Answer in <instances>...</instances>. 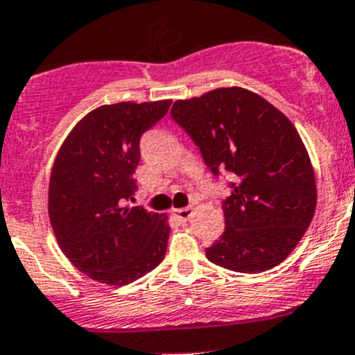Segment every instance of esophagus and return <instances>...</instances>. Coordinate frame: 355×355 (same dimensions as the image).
<instances>
[{
    "label": "esophagus",
    "instance_id": "esophagus-1",
    "mask_svg": "<svg viewBox=\"0 0 355 355\" xmlns=\"http://www.w3.org/2000/svg\"><path fill=\"white\" fill-rule=\"evenodd\" d=\"M175 215H177V218L180 220V222H187V220L191 218V215H192V208H191V206H187V208L175 209Z\"/></svg>",
    "mask_w": 355,
    "mask_h": 355
}]
</instances>
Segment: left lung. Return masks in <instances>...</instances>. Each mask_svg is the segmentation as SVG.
<instances>
[{"mask_svg": "<svg viewBox=\"0 0 355 355\" xmlns=\"http://www.w3.org/2000/svg\"><path fill=\"white\" fill-rule=\"evenodd\" d=\"M171 118L215 177L232 178L222 202L225 232L206 248L208 260L244 274L281 263L315 211L314 170L290 119L244 88L177 101Z\"/></svg>", "mask_w": 355, "mask_h": 355, "instance_id": "1", "label": "left lung"}]
</instances>
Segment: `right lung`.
I'll return each mask as SVG.
<instances>
[{
  "mask_svg": "<svg viewBox=\"0 0 355 355\" xmlns=\"http://www.w3.org/2000/svg\"><path fill=\"white\" fill-rule=\"evenodd\" d=\"M170 105H102L72 128L58 150L48 215L60 250L92 279L125 286L156 269L166 254V215L128 201L137 192L140 139Z\"/></svg>",
  "mask_w": 355,
  "mask_h": 355,
  "instance_id": "obj_1",
  "label": "right lung"
}]
</instances>
